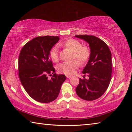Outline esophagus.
Masks as SVG:
<instances>
[{
    "mask_svg": "<svg viewBox=\"0 0 132 132\" xmlns=\"http://www.w3.org/2000/svg\"><path fill=\"white\" fill-rule=\"evenodd\" d=\"M66 78H68V79H70V78H71V76H70V75H66Z\"/></svg>",
    "mask_w": 132,
    "mask_h": 132,
    "instance_id": "1",
    "label": "esophagus"
}]
</instances>
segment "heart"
Wrapping results in <instances>:
<instances>
[{
  "label": "heart",
  "mask_w": 132,
  "mask_h": 132,
  "mask_svg": "<svg viewBox=\"0 0 132 132\" xmlns=\"http://www.w3.org/2000/svg\"><path fill=\"white\" fill-rule=\"evenodd\" d=\"M59 46H63L64 48L69 49L72 53V59L76 60L68 62H64L58 66V71L66 75L73 74L76 69L80 64H85L88 60L90 56V50L88 47L82 46V44L77 40L70 38L63 42L58 43ZM50 58L54 62H57L59 61L58 47L57 46H54L51 49L49 53Z\"/></svg>",
  "instance_id": "1"
}]
</instances>
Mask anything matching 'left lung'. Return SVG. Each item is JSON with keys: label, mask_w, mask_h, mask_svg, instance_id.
Wrapping results in <instances>:
<instances>
[{"label": "left lung", "mask_w": 132, "mask_h": 132, "mask_svg": "<svg viewBox=\"0 0 132 132\" xmlns=\"http://www.w3.org/2000/svg\"><path fill=\"white\" fill-rule=\"evenodd\" d=\"M89 44L90 56L83 74L87 73L88 79H79L76 93L81 99L91 101L104 93L112 76V55L108 46L101 39L92 35H76Z\"/></svg>", "instance_id": "8db88e82"}]
</instances>
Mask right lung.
I'll use <instances>...</instances> for the list:
<instances>
[{
    "label": "right lung",
    "mask_w": 132,
    "mask_h": 132,
    "mask_svg": "<svg viewBox=\"0 0 132 132\" xmlns=\"http://www.w3.org/2000/svg\"><path fill=\"white\" fill-rule=\"evenodd\" d=\"M60 36H43L32 39L22 48L19 57V76L29 96L38 102L47 103L56 99L66 80L53 68L49 53ZM52 73L51 79L47 75Z\"/></svg>",
    "instance_id": "right-lung-1"
}]
</instances>
